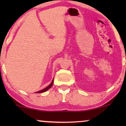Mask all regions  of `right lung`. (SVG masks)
<instances>
[{
	"instance_id": "add662e5",
	"label": "right lung",
	"mask_w": 126,
	"mask_h": 126,
	"mask_svg": "<svg viewBox=\"0 0 126 126\" xmlns=\"http://www.w3.org/2000/svg\"><path fill=\"white\" fill-rule=\"evenodd\" d=\"M53 80H52L51 83H50V84L48 86H47V87H46V88H44V89H42V90H41V91H38V92H36V93H41V92H46V91H47V90H48V89H50V88L51 87L52 85H53Z\"/></svg>"
}]
</instances>
